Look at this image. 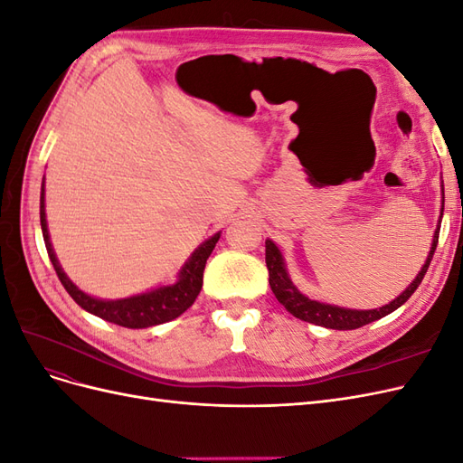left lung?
I'll return each instance as SVG.
<instances>
[{"mask_svg": "<svg viewBox=\"0 0 463 463\" xmlns=\"http://www.w3.org/2000/svg\"><path fill=\"white\" fill-rule=\"evenodd\" d=\"M442 206H444V203H442ZM439 232H440V228H437V232H434L429 257L423 264V269L419 270V274L415 276L413 282L408 288H405V291L400 293V296L394 301H390L388 305L381 307V309H371V311L344 309V307L318 303V301L305 298L303 293L296 286H293V282L289 279V274H288L286 264H284V257H282V253H279V249L276 247V243L270 241V240H266V269H269V282H270V288L274 291L276 299L282 303L293 317H298L305 322H311V325L332 328V330L361 328V326L369 325V322H373V320H378V318L390 315L392 311H396L398 307H402L405 301H408L413 296V291L419 288V284L423 282V278L429 270V264L432 260L434 250H437Z\"/></svg>", "mask_w": 463, "mask_h": 463, "instance_id": "8db88e82", "label": "left lung"}]
</instances>
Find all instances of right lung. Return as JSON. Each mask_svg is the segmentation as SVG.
<instances>
[{
    "label": "right lung",
    "instance_id": "1",
    "mask_svg": "<svg viewBox=\"0 0 463 463\" xmlns=\"http://www.w3.org/2000/svg\"><path fill=\"white\" fill-rule=\"evenodd\" d=\"M40 226H42V235H44V243L48 249V257L53 264V270L58 274L60 282L63 284L69 296H71L75 303L82 307L85 311L125 328L156 326L177 318L179 315H184L201 293L206 259L210 257V253H213V249L220 240V233H214L210 240H206L197 250H194L191 259L184 264V269L179 270V279L175 284L162 286L128 299L106 301V299H96L92 296H87L85 291H80L71 279L67 278V274L60 266L58 257H55L52 241H50V233H48L46 208H44V181H42V191H40Z\"/></svg>",
    "mask_w": 463,
    "mask_h": 463
}]
</instances>
